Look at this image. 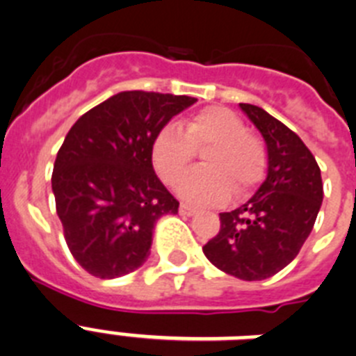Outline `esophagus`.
Returning <instances> with one entry per match:
<instances>
[{
  "instance_id": "34e87169",
  "label": "esophagus",
  "mask_w": 356,
  "mask_h": 356,
  "mask_svg": "<svg viewBox=\"0 0 356 356\" xmlns=\"http://www.w3.org/2000/svg\"><path fill=\"white\" fill-rule=\"evenodd\" d=\"M197 210L194 209V207H188V205H184V203H181L180 205V213L181 216H194V213H196Z\"/></svg>"
}]
</instances>
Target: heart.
<instances>
[{"label":"heart","mask_w":356,"mask_h":356,"mask_svg":"<svg viewBox=\"0 0 356 356\" xmlns=\"http://www.w3.org/2000/svg\"><path fill=\"white\" fill-rule=\"evenodd\" d=\"M203 153L205 168L187 175L178 194L197 205L241 197L262 178L266 151L235 112L210 106L187 119L185 131L178 124H165L151 146V160L165 184L175 185L193 163L196 149Z\"/></svg>","instance_id":"heart-1"}]
</instances>
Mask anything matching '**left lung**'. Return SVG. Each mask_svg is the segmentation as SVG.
Segmentation results:
<instances>
[{
  "instance_id": "obj_1",
  "label": "left lung",
  "mask_w": 356,
  "mask_h": 356,
  "mask_svg": "<svg viewBox=\"0 0 356 356\" xmlns=\"http://www.w3.org/2000/svg\"><path fill=\"white\" fill-rule=\"evenodd\" d=\"M238 106L266 140L267 175L244 205L219 213L221 229L203 253L226 275L259 282L300 253L323 203V180L316 159L294 131L260 106Z\"/></svg>"
}]
</instances>
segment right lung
Segmentation results:
<instances>
[{"instance_id": "right-lung-1", "label": "right lung", "mask_w": 356, "mask_h": 356, "mask_svg": "<svg viewBox=\"0 0 356 356\" xmlns=\"http://www.w3.org/2000/svg\"><path fill=\"white\" fill-rule=\"evenodd\" d=\"M197 99L124 90L85 112L53 165L56 213L72 257L103 280L139 269L153 229L180 203L153 169L151 146L175 115Z\"/></svg>"}]
</instances>
